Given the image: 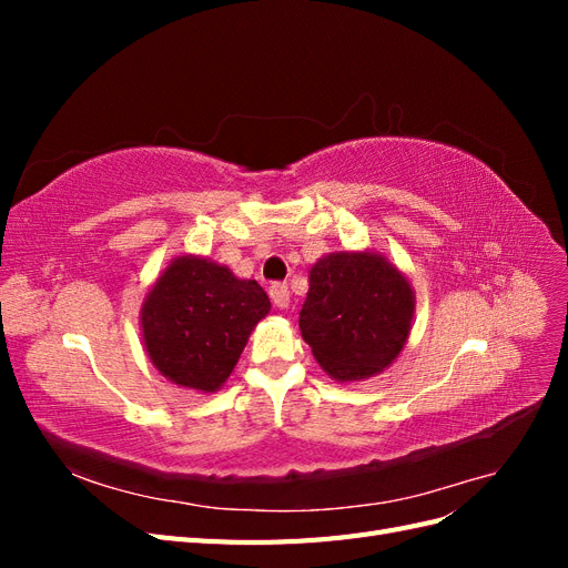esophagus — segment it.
Returning a JSON list of instances; mask_svg holds the SVG:
<instances>
[{"mask_svg":"<svg viewBox=\"0 0 568 568\" xmlns=\"http://www.w3.org/2000/svg\"><path fill=\"white\" fill-rule=\"evenodd\" d=\"M270 298L272 303L280 307V311H286L288 307V301H291V291L286 284H272L270 286Z\"/></svg>","mask_w":568,"mask_h":568,"instance_id":"1","label":"esophagus"}]
</instances>
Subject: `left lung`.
Returning <instances> with one entry per match:
<instances>
[{
    "label": "left lung",
    "mask_w": 568,
    "mask_h": 568,
    "mask_svg": "<svg viewBox=\"0 0 568 568\" xmlns=\"http://www.w3.org/2000/svg\"><path fill=\"white\" fill-rule=\"evenodd\" d=\"M298 326L334 382H363L400 355L415 317V288L376 251L326 253L307 272Z\"/></svg>",
    "instance_id": "8db88e82"
}]
</instances>
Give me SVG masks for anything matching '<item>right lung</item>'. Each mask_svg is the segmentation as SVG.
I'll return each instance as SVG.
<instances>
[{
    "label": "right lung",
    "instance_id": "right-lung-1",
    "mask_svg": "<svg viewBox=\"0 0 568 568\" xmlns=\"http://www.w3.org/2000/svg\"><path fill=\"white\" fill-rule=\"evenodd\" d=\"M270 307L255 280H239L211 257L178 255L144 296V351L168 382L215 393L230 379Z\"/></svg>",
    "mask_w": 568,
    "mask_h": 568
}]
</instances>
